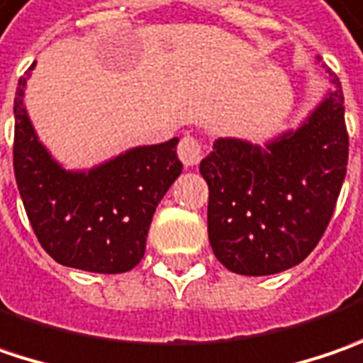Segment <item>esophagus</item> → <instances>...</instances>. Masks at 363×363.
Instances as JSON below:
<instances>
[{
    "instance_id": "obj_1",
    "label": "esophagus",
    "mask_w": 363,
    "mask_h": 363,
    "mask_svg": "<svg viewBox=\"0 0 363 363\" xmlns=\"http://www.w3.org/2000/svg\"><path fill=\"white\" fill-rule=\"evenodd\" d=\"M179 158H181V162L184 166H195L201 162V158H203V144H201V140L195 138L193 134H184L181 138V142H179Z\"/></svg>"
}]
</instances>
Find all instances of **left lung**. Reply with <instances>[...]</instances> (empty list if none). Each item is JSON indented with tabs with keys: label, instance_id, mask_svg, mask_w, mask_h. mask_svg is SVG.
<instances>
[{
	"label": "left lung",
	"instance_id": "obj_1",
	"mask_svg": "<svg viewBox=\"0 0 363 363\" xmlns=\"http://www.w3.org/2000/svg\"><path fill=\"white\" fill-rule=\"evenodd\" d=\"M331 83L335 91L301 130L264 150L240 140H217L199 166L209 186L213 254L231 272H282L305 260L323 238L350 154L343 91L335 72Z\"/></svg>",
	"mask_w": 363,
	"mask_h": 363
}]
</instances>
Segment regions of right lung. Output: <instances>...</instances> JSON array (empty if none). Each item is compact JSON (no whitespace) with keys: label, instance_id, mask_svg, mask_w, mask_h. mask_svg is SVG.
<instances>
[{"label":"right lung","instance_id":"right-lung-1","mask_svg":"<svg viewBox=\"0 0 363 363\" xmlns=\"http://www.w3.org/2000/svg\"><path fill=\"white\" fill-rule=\"evenodd\" d=\"M26 74L13 101V172L40 245L62 266L99 274L132 270L144 258L152 215L181 174L179 138L134 148L89 172H67L26 116Z\"/></svg>","mask_w":363,"mask_h":363}]
</instances>
